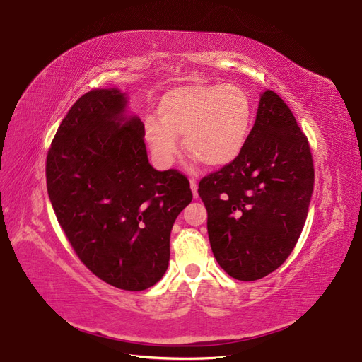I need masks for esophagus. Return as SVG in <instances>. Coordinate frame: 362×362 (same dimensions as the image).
Masks as SVG:
<instances>
[{"instance_id": "esophagus-1", "label": "esophagus", "mask_w": 362, "mask_h": 362, "mask_svg": "<svg viewBox=\"0 0 362 362\" xmlns=\"http://www.w3.org/2000/svg\"><path fill=\"white\" fill-rule=\"evenodd\" d=\"M191 191L194 194V198H198V185L195 180H191Z\"/></svg>"}]
</instances>
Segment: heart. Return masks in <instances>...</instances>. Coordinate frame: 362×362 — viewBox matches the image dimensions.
Here are the masks:
<instances>
[{"label":"heart","instance_id":"heart-1","mask_svg":"<svg viewBox=\"0 0 362 362\" xmlns=\"http://www.w3.org/2000/svg\"><path fill=\"white\" fill-rule=\"evenodd\" d=\"M158 117L144 122V136L161 167H171L185 149L206 167L233 163L248 139L252 103L242 88L220 83H187L167 90L157 107Z\"/></svg>","mask_w":362,"mask_h":362}]
</instances>
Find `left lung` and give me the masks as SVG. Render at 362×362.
I'll list each match as a JSON object with an SVG mask.
<instances>
[{
    "instance_id": "left-lung-1",
    "label": "left lung",
    "mask_w": 362,
    "mask_h": 362,
    "mask_svg": "<svg viewBox=\"0 0 362 362\" xmlns=\"http://www.w3.org/2000/svg\"><path fill=\"white\" fill-rule=\"evenodd\" d=\"M313 191L308 139L279 95L264 90L239 157L199 182L220 267L243 281L279 269L300 236Z\"/></svg>"
}]
</instances>
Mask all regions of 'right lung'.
Wrapping results in <instances>:
<instances>
[{
  "mask_svg": "<svg viewBox=\"0 0 362 362\" xmlns=\"http://www.w3.org/2000/svg\"><path fill=\"white\" fill-rule=\"evenodd\" d=\"M51 205L74 252L101 280L145 291L161 280L170 233L192 201L177 170L148 161L144 123L119 88L92 89L73 104L47 157Z\"/></svg>",
  "mask_w": 362,
  "mask_h": 362,
  "instance_id": "right-lung-1",
  "label": "right lung"
}]
</instances>
